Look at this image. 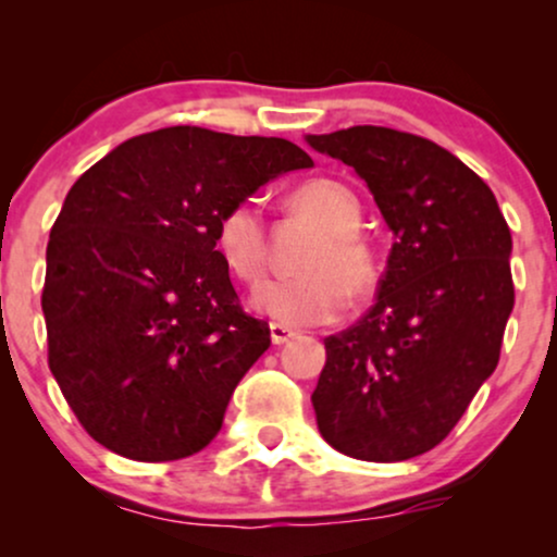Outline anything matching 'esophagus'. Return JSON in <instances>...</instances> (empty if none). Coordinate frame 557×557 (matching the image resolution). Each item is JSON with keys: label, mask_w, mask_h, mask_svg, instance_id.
I'll use <instances>...</instances> for the list:
<instances>
[{"label": "esophagus", "mask_w": 557, "mask_h": 557, "mask_svg": "<svg viewBox=\"0 0 557 557\" xmlns=\"http://www.w3.org/2000/svg\"><path fill=\"white\" fill-rule=\"evenodd\" d=\"M270 335H272V343H274V345H283V343L290 341V337L296 335V332L287 330V327H283V324L272 322V324H270Z\"/></svg>", "instance_id": "esophagus-1"}]
</instances>
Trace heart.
<instances>
[{"mask_svg":"<svg viewBox=\"0 0 557 557\" xmlns=\"http://www.w3.org/2000/svg\"><path fill=\"white\" fill-rule=\"evenodd\" d=\"M287 203L322 227L304 259V274L267 283L253 296L259 311L287 327L330 324L348 309L350 293L367 296L380 280V253L361 225V201L335 177L296 185ZM214 243L235 277L257 285L267 272V225L257 201L243 198L216 216Z\"/></svg>","mask_w":557,"mask_h":557,"instance_id":"heart-1","label":"heart"}]
</instances>
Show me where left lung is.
I'll list each match as a JSON object with an SVG mask.
<instances>
[{
  "mask_svg": "<svg viewBox=\"0 0 557 557\" xmlns=\"http://www.w3.org/2000/svg\"><path fill=\"white\" fill-rule=\"evenodd\" d=\"M367 181L395 243L376 304L324 341L322 437L359 461H408L463 417L513 311L510 230L490 185L430 138L356 125L306 138Z\"/></svg>",
  "mask_w": 557,
  "mask_h": 557,
  "instance_id": "left-lung-1",
  "label": "left lung"
}]
</instances>
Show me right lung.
Wrapping results in <instances>:
<instances>
[{
    "instance_id": "obj_1",
    "label": "right lung",
    "mask_w": 557,
    "mask_h": 557,
    "mask_svg": "<svg viewBox=\"0 0 557 557\" xmlns=\"http://www.w3.org/2000/svg\"><path fill=\"white\" fill-rule=\"evenodd\" d=\"M300 168L311 157L285 138L175 125L75 181L49 235L41 309L49 369L96 443L149 463L212 443L270 348L216 251V216Z\"/></svg>"
}]
</instances>
